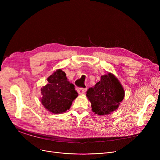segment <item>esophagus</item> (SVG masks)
I'll return each mask as SVG.
<instances>
[{"instance_id": "esophagus-1", "label": "esophagus", "mask_w": 160, "mask_h": 160, "mask_svg": "<svg viewBox=\"0 0 160 160\" xmlns=\"http://www.w3.org/2000/svg\"><path fill=\"white\" fill-rule=\"evenodd\" d=\"M86 90H87L86 88H78V93L79 94H83V93H85V92L86 91Z\"/></svg>"}]
</instances>
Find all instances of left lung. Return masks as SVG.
<instances>
[{"instance_id":"1","label":"left lung","mask_w":160,"mask_h":160,"mask_svg":"<svg viewBox=\"0 0 160 160\" xmlns=\"http://www.w3.org/2000/svg\"><path fill=\"white\" fill-rule=\"evenodd\" d=\"M92 111L99 115L110 114L119 108L124 97V91L115 76L108 73L101 76V79L93 88L87 91Z\"/></svg>"}]
</instances>
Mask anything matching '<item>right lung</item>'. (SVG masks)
I'll list each match as a JSON object with an SVG mask.
<instances>
[{"label":"right lung","instance_id":"1","mask_svg":"<svg viewBox=\"0 0 160 160\" xmlns=\"http://www.w3.org/2000/svg\"><path fill=\"white\" fill-rule=\"evenodd\" d=\"M47 81V84L41 90L42 104L53 113L65 112L78 97L74 86L67 80L65 72L61 69L50 75Z\"/></svg>","mask_w":160,"mask_h":160}]
</instances>
